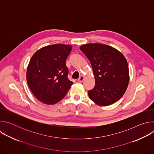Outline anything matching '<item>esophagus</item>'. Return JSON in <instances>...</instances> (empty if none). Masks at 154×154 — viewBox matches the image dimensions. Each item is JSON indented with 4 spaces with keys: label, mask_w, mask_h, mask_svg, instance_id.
I'll list each match as a JSON object with an SVG mask.
<instances>
[{
    "label": "esophagus",
    "mask_w": 154,
    "mask_h": 154,
    "mask_svg": "<svg viewBox=\"0 0 154 154\" xmlns=\"http://www.w3.org/2000/svg\"><path fill=\"white\" fill-rule=\"evenodd\" d=\"M84 80V76L83 75H80L79 78L78 79V82H82Z\"/></svg>",
    "instance_id": "1"
}]
</instances>
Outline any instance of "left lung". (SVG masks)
<instances>
[{
	"label": "left lung",
	"mask_w": 154,
	"mask_h": 154,
	"mask_svg": "<svg viewBox=\"0 0 154 154\" xmlns=\"http://www.w3.org/2000/svg\"><path fill=\"white\" fill-rule=\"evenodd\" d=\"M80 49L90 60L95 79L94 88L88 91L90 99L100 106L119 100L129 82L128 63L124 55L112 46L100 43L83 45Z\"/></svg>",
	"instance_id": "left-lung-1"
}]
</instances>
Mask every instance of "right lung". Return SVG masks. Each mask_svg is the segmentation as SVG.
<instances>
[{
    "instance_id": "1",
    "label": "right lung",
    "mask_w": 154,
    "mask_h": 154,
    "mask_svg": "<svg viewBox=\"0 0 154 154\" xmlns=\"http://www.w3.org/2000/svg\"><path fill=\"white\" fill-rule=\"evenodd\" d=\"M72 46L49 45L38 50L29 63L26 78L34 96L42 103L53 105L61 100L73 82L68 78L66 60Z\"/></svg>"
}]
</instances>
